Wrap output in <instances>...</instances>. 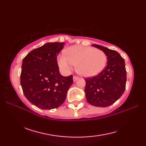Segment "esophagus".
<instances>
[{
    "instance_id": "34e87169",
    "label": "esophagus",
    "mask_w": 146,
    "mask_h": 146,
    "mask_svg": "<svg viewBox=\"0 0 146 146\" xmlns=\"http://www.w3.org/2000/svg\"><path fill=\"white\" fill-rule=\"evenodd\" d=\"M79 78V77L78 76H73V81L74 82H75V81H76L77 80H78Z\"/></svg>"
}]
</instances>
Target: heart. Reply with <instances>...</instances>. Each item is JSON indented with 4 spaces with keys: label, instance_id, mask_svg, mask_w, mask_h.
Segmentation results:
<instances>
[{
    "label": "heart",
    "instance_id": "1",
    "mask_svg": "<svg viewBox=\"0 0 146 146\" xmlns=\"http://www.w3.org/2000/svg\"><path fill=\"white\" fill-rule=\"evenodd\" d=\"M59 55L58 64L62 71L69 73L76 64V70L84 76H92L103 70L107 64V56L99 49L83 46H73Z\"/></svg>",
    "mask_w": 146,
    "mask_h": 146
}]
</instances>
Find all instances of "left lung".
I'll return each mask as SVG.
<instances>
[{
	"mask_svg": "<svg viewBox=\"0 0 146 146\" xmlns=\"http://www.w3.org/2000/svg\"><path fill=\"white\" fill-rule=\"evenodd\" d=\"M92 46L107 54V65L98 75L85 78L86 98L94 106L107 107L119 99L125 90V61L116 51L97 44Z\"/></svg>",
	"mask_w": 146,
	"mask_h": 146,
	"instance_id": "left-lung-1",
	"label": "left lung"
}]
</instances>
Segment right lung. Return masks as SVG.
<instances>
[{"label": "right lung", "mask_w": 146, "mask_h": 146, "mask_svg": "<svg viewBox=\"0 0 146 146\" xmlns=\"http://www.w3.org/2000/svg\"><path fill=\"white\" fill-rule=\"evenodd\" d=\"M64 42H49L33 49L23 59L21 85L26 98L41 109L56 108L64 103L73 75L63 76L57 56Z\"/></svg>", "instance_id": "right-lung-1"}]
</instances>
